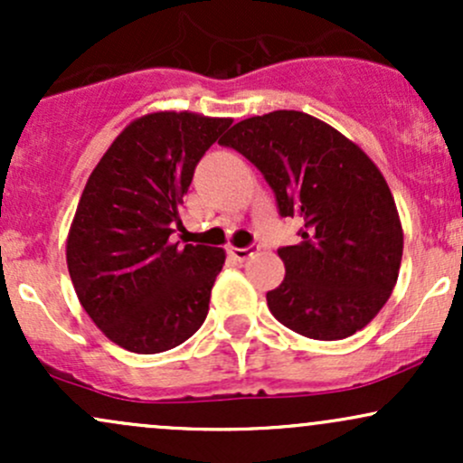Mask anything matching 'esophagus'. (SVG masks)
Instances as JSON below:
<instances>
[{"label":"esophagus","instance_id":"obj_1","mask_svg":"<svg viewBox=\"0 0 463 463\" xmlns=\"http://www.w3.org/2000/svg\"><path fill=\"white\" fill-rule=\"evenodd\" d=\"M259 252V246H248V248H231L228 250V254H231L232 259H235V261H239V263H243V261H248L250 257H254V254Z\"/></svg>","mask_w":463,"mask_h":463}]
</instances>
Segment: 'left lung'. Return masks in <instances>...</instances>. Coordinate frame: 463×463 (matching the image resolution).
<instances>
[{
    "instance_id": "left-lung-1",
    "label": "left lung",
    "mask_w": 463,
    "mask_h": 463,
    "mask_svg": "<svg viewBox=\"0 0 463 463\" xmlns=\"http://www.w3.org/2000/svg\"><path fill=\"white\" fill-rule=\"evenodd\" d=\"M272 187L280 217H298L296 246L279 248L285 279L268 291L291 331L333 342L370 324L394 289L402 226L368 154L316 117L274 110L239 121L220 141Z\"/></svg>"
}]
</instances>
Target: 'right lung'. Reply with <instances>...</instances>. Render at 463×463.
<instances>
[{
	"label": "right lung",
	"mask_w": 463,
	"mask_h": 463,
	"mask_svg": "<svg viewBox=\"0 0 463 463\" xmlns=\"http://www.w3.org/2000/svg\"><path fill=\"white\" fill-rule=\"evenodd\" d=\"M231 124L187 110L143 115L89 176L67 237V268L80 305L117 346L165 353L206 320L224 250L180 248L169 235L195 165Z\"/></svg>",
	"instance_id": "1"
}]
</instances>
